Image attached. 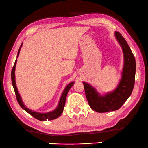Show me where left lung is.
Segmentation results:
<instances>
[{
	"instance_id": "8db88e82",
	"label": "left lung",
	"mask_w": 148,
	"mask_h": 148,
	"mask_svg": "<svg viewBox=\"0 0 148 148\" xmlns=\"http://www.w3.org/2000/svg\"><path fill=\"white\" fill-rule=\"evenodd\" d=\"M115 37L121 47L124 58L122 75L117 88L113 92L101 95L91 85L83 82L85 94L90 107L92 110L99 113L119 109L131 95L135 81V58L121 34L115 32Z\"/></svg>"
}]
</instances>
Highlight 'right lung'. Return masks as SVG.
Here are the masks:
<instances>
[{
  "mask_svg": "<svg viewBox=\"0 0 148 148\" xmlns=\"http://www.w3.org/2000/svg\"><path fill=\"white\" fill-rule=\"evenodd\" d=\"M22 45H23V43L21 45L19 51H18L17 58V57L19 56V52L21 50V47H22ZM16 63H17V59L15 60L14 67H13V68H12L11 77H12L13 87H14L15 94V95H16L17 101L18 103L19 104V105L21 106V107L23 109H24L26 112H27L28 114H30L31 116H32L34 118H35L36 119H37V120H40V121H45L47 120H54V119L58 118L59 116L62 114V112H63L65 103H66V100L67 93H68L69 89L71 88V86L73 85L74 82H71V83H69L66 88H65L64 92H63V93H62V94L60 97V99L58 105L54 110L51 111V112H47V113H40V112H35V111L31 110L30 109H29V108H28L27 107H25V105H24V103H23V101L21 99V97L19 93L18 92L17 88L16 86V83H15V66H16Z\"/></svg>",
  "mask_w": 148,
  "mask_h": 148,
  "instance_id": "obj_1",
  "label": "right lung"
}]
</instances>
